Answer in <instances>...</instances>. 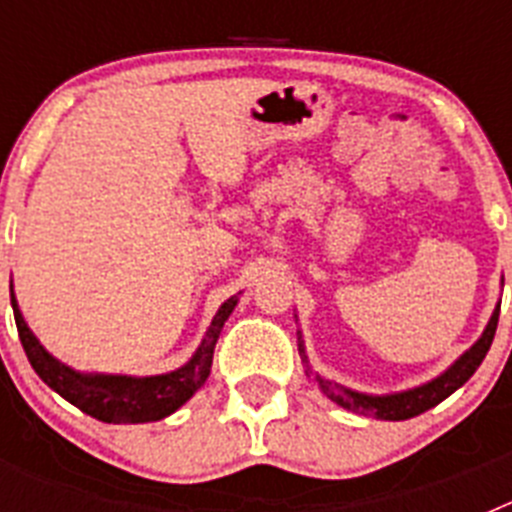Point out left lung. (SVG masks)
Wrapping results in <instances>:
<instances>
[{
    "mask_svg": "<svg viewBox=\"0 0 512 512\" xmlns=\"http://www.w3.org/2000/svg\"><path fill=\"white\" fill-rule=\"evenodd\" d=\"M297 318V315H295ZM497 318H500V302L492 310L490 320H487L482 336L472 343V346L449 366L443 369L438 377L428 379V382L418 384V387H410V390L392 392V395H366V392L351 390V387H343V384L333 382V379L320 377L318 372H312L310 361H307L305 341H302V330H297V346H300L302 364H305L307 377H312V382L318 384L320 392H323L328 400H333L336 405H341L343 410L356 415H366V418H377V420H408L415 418V415L425 413V410L436 408L438 402H443L449 395H454L461 384L467 382L477 366L485 361L487 351L492 346V338H495L497 330Z\"/></svg>",
    "mask_w": 512,
    "mask_h": 512,
    "instance_id": "obj_1",
    "label": "left lung"
}]
</instances>
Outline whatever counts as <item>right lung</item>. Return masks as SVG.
<instances>
[{
	"label": "right lung",
	"mask_w": 512,
	"mask_h": 512,
	"mask_svg": "<svg viewBox=\"0 0 512 512\" xmlns=\"http://www.w3.org/2000/svg\"><path fill=\"white\" fill-rule=\"evenodd\" d=\"M12 310H15L17 333H20L22 348L27 361L33 364L35 374L43 379L53 392L69 400L81 413L92 415L102 423H153V420L169 418L171 413L182 408L184 402L207 382L212 369V351L220 338L225 320L238 305V295L225 300L217 307L210 328L205 330L200 346L187 364L171 369L166 374H151V377H133V374H102V372H79L74 366L58 361L51 351H45L33 330L27 328L17 305L15 287L9 284Z\"/></svg>",
	"instance_id": "obj_1"
}]
</instances>
